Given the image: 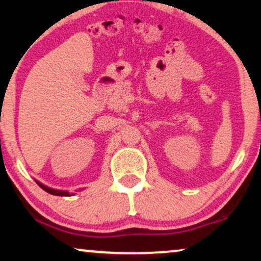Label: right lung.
<instances>
[{"instance_id": "add662e5", "label": "right lung", "mask_w": 261, "mask_h": 261, "mask_svg": "<svg viewBox=\"0 0 261 261\" xmlns=\"http://www.w3.org/2000/svg\"><path fill=\"white\" fill-rule=\"evenodd\" d=\"M36 183L38 184L39 187L42 188L43 190H45L47 191V193H49V194H51V195H57V196H70V194L67 193V191H64V190H55V189H51V188H48V187H45V186H43L42 183H39L38 180H36Z\"/></svg>"}]
</instances>
